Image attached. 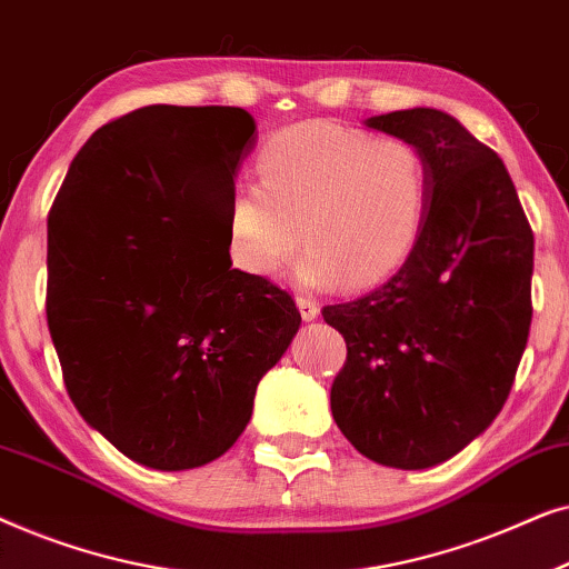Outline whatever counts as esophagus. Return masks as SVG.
<instances>
[{
  "label": "esophagus",
  "instance_id": "34e87169",
  "mask_svg": "<svg viewBox=\"0 0 569 569\" xmlns=\"http://www.w3.org/2000/svg\"><path fill=\"white\" fill-rule=\"evenodd\" d=\"M298 308H300V316L306 318V321H316L318 313H321L318 302L310 300V298H298Z\"/></svg>",
  "mask_w": 569,
  "mask_h": 569
}]
</instances>
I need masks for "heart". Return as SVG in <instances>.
I'll return each mask as SVG.
<instances>
[{"label":"heart","instance_id":"b5f03b06","mask_svg":"<svg viewBox=\"0 0 569 569\" xmlns=\"http://www.w3.org/2000/svg\"><path fill=\"white\" fill-rule=\"evenodd\" d=\"M256 170L259 183H240L228 209L232 259L248 274L277 277L302 236L298 282L368 287L409 259L425 228L430 173L407 139L295 123L261 147Z\"/></svg>","mask_w":569,"mask_h":569}]
</instances>
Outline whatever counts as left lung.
Listing matches in <instances>:
<instances>
[{
  "instance_id": "1",
  "label": "left lung",
  "mask_w": 569,
  "mask_h": 569,
  "mask_svg": "<svg viewBox=\"0 0 569 569\" xmlns=\"http://www.w3.org/2000/svg\"><path fill=\"white\" fill-rule=\"evenodd\" d=\"M365 127L419 147L430 204L383 287L323 308L347 341L331 415L370 461L430 469L508 401L531 329L533 232L505 162L453 116L409 108Z\"/></svg>"
}]
</instances>
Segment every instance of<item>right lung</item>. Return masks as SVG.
Returning <instances> with one entry per match:
<instances>
[{
  "label": "right lung",
  "instance_id": "right-lung-1",
  "mask_svg": "<svg viewBox=\"0 0 569 569\" xmlns=\"http://www.w3.org/2000/svg\"><path fill=\"white\" fill-rule=\"evenodd\" d=\"M253 144L243 108L147 106L100 127L53 199L46 316L69 399L150 469L232 448L300 329L290 292L230 269V197Z\"/></svg>",
  "mask_w": 569,
  "mask_h": 569
}]
</instances>
